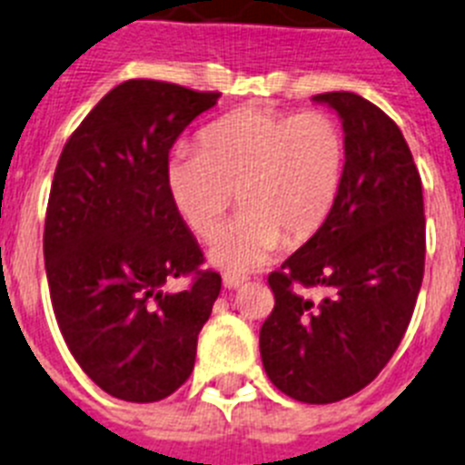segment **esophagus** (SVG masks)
Wrapping results in <instances>:
<instances>
[{
  "label": "esophagus",
  "mask_w": 465,
  "mask_h": 465,
  "mask_svg": "<svg viewBox=\"0 0 465 465\" xmlns=\"http://www.w3.org/2000/svg\"><path fill=\"white\" fill-rule=\"evenodd\" d=\"M222 282H224V288H227V290H236V288H241V285H243L245 278L232 276V273H227V276L222 278Z\"/></svg>",
  "instance_id": "esophagus-1"
}]
</instances>
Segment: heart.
Instances as JSON below:
<instances>
[{"label": "heart", "instance_id": "obj_1", "mask_svg": "<svg viewBox=\"0 0 465 465\" xmlns=\"http://www.w3.org/2000/svg\"><path fill=\"white\" fill-rule=\"evenodd\" d=\"M344 133L322 112L282 114L245 107L210 124L201 149H175L165 187L196 236L220 229L238 192L241 213L210 248L229 273L260 269L281 248L309 241L328 222L341 192Z\"/></svg>", "mask_w": 465, "mask_h": 465}]
</instances>
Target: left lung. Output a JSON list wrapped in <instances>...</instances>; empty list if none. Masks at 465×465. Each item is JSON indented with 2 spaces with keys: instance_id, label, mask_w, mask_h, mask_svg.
<instances>
[{
  "instance_id": "left-lung-1",
  "label": "left lung",
  "mask_w": 465,
  "mask_h": 465,
  "mask_svg": "<svg viewBox=\"0 0 465 465\" xmlns=\"http://www.w3.org/2000/svg\"><path fill=\"white\" fill-rule=\"evenodd\" d=\"M311 100L341 121L344 180L328 222L269 276L276 306L260 353L278 391L328 405L365 389L405 337L423 281L426 220L401 128L355 93ZM294 284L329 294L311 302Z\"/></svg>"
}]
</instances>
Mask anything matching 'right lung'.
Returning <instances> with one entry per match:
<instances>
[{
	"label": "right lung",
	"instance_id": "right-lung-1",
	"mask_svg": "<svg viewBox=\"0 0 465 465\" xmlns=\"http://www.w3.org/2000/svg\"><path fill=\"white\" fill-rule=\"evenodd\" d=\"M220 93L131 79L72 133L55 168L44 262L64 344L104 393L156 402L196 361L199 332L222 288L165 187L177 135ZM196 272L183 293L173 277Z\"/></svg>",
	"mask_w": 465,
	"mask_h": 465
}]
</instances>
